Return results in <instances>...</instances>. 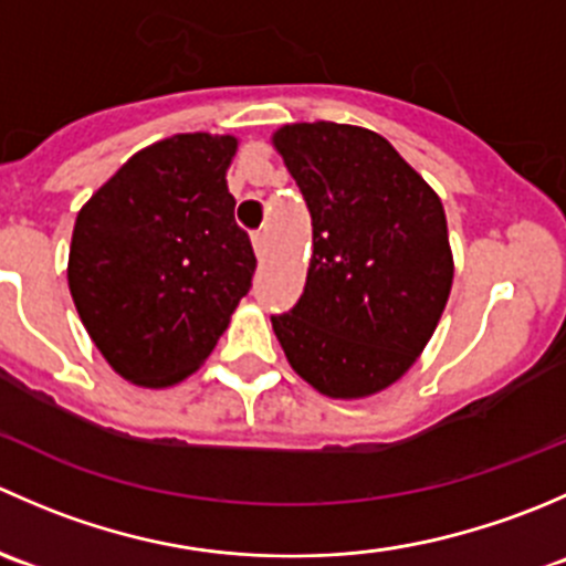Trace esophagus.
Here are the masks:
<instances>
[{"label":"esophagus","instance_id":"esophagus-1","mask_svg":"<svg viewBox=\"0 0 566 566\" xmlns=\"http://www.w3.org/2000/svg\"><path fill=\"white\" fill-rule=\"evenodd\" d=\"M251 243H254V251H256V256H265V251H268V235H265V230H256L254 235H251Z\"/></svg>","mask_w":566,"mask_h":566}]
</instances>
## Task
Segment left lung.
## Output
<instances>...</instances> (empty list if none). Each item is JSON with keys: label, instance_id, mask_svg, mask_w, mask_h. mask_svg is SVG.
<instances>
[{"label": "left lung", "instance_id": "8db88e82", "mask_svg": "<svg viewBox=\"0 0 566 566\" xmlns=\"http://www.w3.org/2000/svg\"><path fill=\"white\" fill-rule=\"evenodd\" d=\"M273 145L312 216L298 304L273 315L295 373L328 397H367L408 373L430 342L452 251L438 193L367 128L284 125Z\"/></svg>", "mask_w": 566, "mask_h": 566}]
</instances>
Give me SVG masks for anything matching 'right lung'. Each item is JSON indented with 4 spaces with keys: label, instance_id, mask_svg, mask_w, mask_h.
I'll list each match as a JSON object with an SVG mask.
<instances>
[{
    "label": "right lung",
    "instance_id": "obj_1",
    "mask_svg": "<svg viewBox=\"0 0 566 566\" xmlns=\"http://www.w3.org/2000/svg\"><path fill=\"white\" fill-rule=\"evenodd\" d=\"M232 136L177 134L136 153L78 210L67 284L95 347L130 384L191 375L256 268L235 224Z\"/></svg>",
    "mask_w": 566,
    "mask_h": 566
}]
</instances>
